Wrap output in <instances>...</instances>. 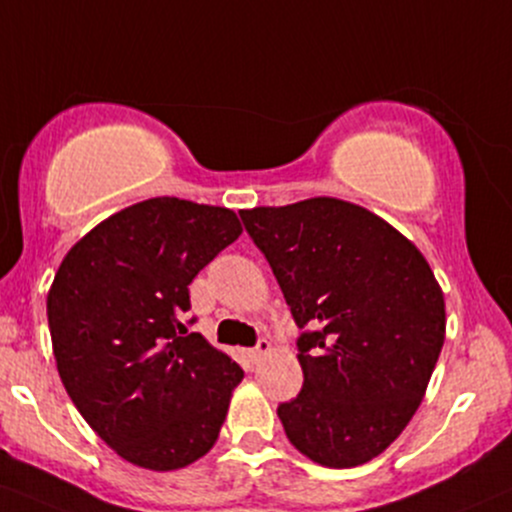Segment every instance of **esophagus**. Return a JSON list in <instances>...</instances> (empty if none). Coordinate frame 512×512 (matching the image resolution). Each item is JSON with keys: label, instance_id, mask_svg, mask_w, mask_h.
I'll list each match as a JSON object with an SVG mask.
<instances>
[{"label": "esophagus", "instance_id": "esophagus-1", "mask_svg": "<svg viewBox=\"0 0 512 512\" xmlns=\"http://www.w3.org/2000/svg\"><path fill=\"white\" fill-rule=\"evenodd\" d=\"M269 352H272V342H269V340H260V342H257L255 350L250 352V355H252V359H255V362H260V359L267 357Z\"/></svg>", "mask_w": 512, "mask_h": 512}]
</instances>
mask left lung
Listing matches in <instances>:
<instances>
[{"label":"left lung","mask_w":512,"mask_h":512,"mask_svg":"<svg viewBox=\"0 0 512 512\" xmlns=\"http://www.w3.org/2000/svg\"><path fill=\"white\" fill-rule=\"evenodd\" d=\"M299 328L303 389L277 408L311 462L352 469L401 435L445 345V294L403 233L364 206L313 196L243 209Z\"/></svg>","instance_id":"obj_1"}]
</instances>
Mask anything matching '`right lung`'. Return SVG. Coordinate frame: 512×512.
Returning <instances> with one entry per match:
<instances>
[{
    "mask_svg": "<svg viewBox=\"0 0 512 512\" xmlns=\"http://www.w3.org/2000/svg\"><path fill=\"white\" fill-rule=\"evenodd\" d=\"M243 233L235 211L155 196L70 247L48 291L67 396L121 459L150 471L216 445L243 369L182 323L189 284Z\"/></svg>",
    "mask_w": 512,
    "mask_h": 512,
    "instance_id": "1",
    "label": "right lung"
}]
</instances>
